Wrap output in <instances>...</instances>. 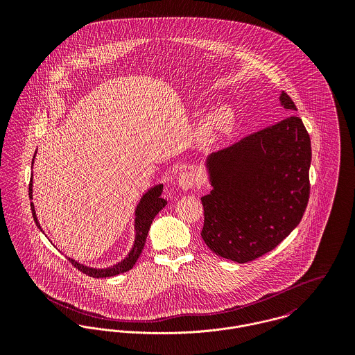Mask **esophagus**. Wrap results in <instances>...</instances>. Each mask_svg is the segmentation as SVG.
<instances>
[{
	"label": "esophagus",
	"instance_id": "34e87169",
	"mask_svg": "<svg viewBox=\"0 0 355 355\" xmlns=\"http://www.w3.org/2000/svg\"><path fill=\"white\" fill-rule=\"evenodd\" d=\"M196 175L191 171H184L179 175L178 178V184L183 189V190H189L191 187H194L196 184Z\"/></svg>",
	"mask_w": 355,
	"mask_h": 355
}]
</instances>
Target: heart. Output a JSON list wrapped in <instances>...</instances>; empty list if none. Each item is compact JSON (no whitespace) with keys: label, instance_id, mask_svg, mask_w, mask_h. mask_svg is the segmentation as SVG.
<instances>
[{"label":"heart","instance_id":"b5f03b06","mask_svg":"<svg viewBox=\"0 0 355 355\" xmlns=\"http://www.w3.org/2000/svg\"><path fill=\"white\" fill-rule=\"evenodd\" d=\"M232 124V114L227 109H220L210 113L202 124L201 138L205 142H213L220 134L227 131Z\"/></svg>","mask_w":355,"mask_h":355}]
</instances>
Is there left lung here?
<instances>
[{"label":"left lung","instance_id":"obj_1","mask_svg":"<svg viewBox=\"0 0 355 355\" xmlns=\"http://www.w3.org/2000/svg\"><path fill=\"white\" fill-rule=\"evenodd\" d=\"M280 101L297 110L284 92ZM310 161V137L297 116L213 153L207 158L213 190L201 198L207 248L245 263L279 246L306 210Z\"/></svg>","mask_w":355,"mask_h":355}]
</instances>
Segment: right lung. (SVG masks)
<instances>
[{
    "instance_id": "add662e5",
    "label": "right lung",
    "mask_w": 355,
    "mask_h": 355,
    "mask_svg": "<svg viewBox=\"0 0 355 355\" xmlns=\"http://www.w3.org/2000/svg\"><path fill=\"white\" fill-rule=\"evenodd\" d=\"M35 157V155H34ZM34 161V158H33ZM33 180V179H31ZM30 180V184H28V196H30V200L33 198L31 194H33V182ZM161 193H162V184L159 186H155L153 187L152 190H149L141 200V202L137 207V218H135V230H137V238H135V243H134V248L131 250V253L128 254V257L121 261L120 263L114 265V266H110V268H106V269H93V268H87L85 265H80L76 261L69 259V262L76 268L79 269L80 272H83L85 275L90 276V277H96V279H101V277H110V276H116L119 273H124L127 270H130L131 268H134L137 259L139 258V255L144 250V246L146 243V238H148V234H149V230H150V225H152L153 220L154 217L157 216V213L166 205V201L164 198H161ZM31 211H33V217H34V221L35 224L38 225V228L42 231L40 223H38V218H37V214H35V210H34V205L31 202Z\"/></svg>"
}]
</instances>
